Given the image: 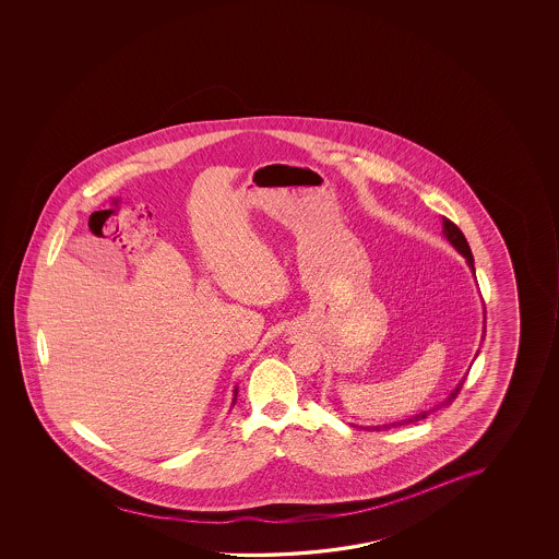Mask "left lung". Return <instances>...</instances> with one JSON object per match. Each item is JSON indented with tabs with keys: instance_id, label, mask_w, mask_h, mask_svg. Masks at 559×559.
I'll return each instance as SVG.
<instances>
[{
	"instance_id": "left-lung-1",
	"label": "left lung",
	"mask_w": 559,
	"mask_h": 559,
	"mask_svg": "<svg viewBox=\"0 0 559 559\" xmlns=\"http://www.w3.org/2000/svg\"><path fill=\"white\" fill-rule=\"evenodd\" d=\"M442 236L449 239L450 246L456 249L460 255L466 259L467 266H469V271H472V275L476 278V266H474V255H472V249L467 246V239L464 238V234L460 231L456 224H452L449 218H442ZM485 337V308H484V333H481V341ZM479 355V350L476 353V357ZM464 380H466V376L457 382L456 388L450 392L449 397L447 400H442L439 405H435L432 409H427V412L415 413L413 417L409 419H402V421L394 423H385V425H376V427H368V429L382 430V429H394V427H402V425H409V423L421 421V419H427V415L430 413L437 412V409H442V407H449L450 403L456 400V395L460 394V390H462V385H464Z\"/></svg>"
}]
</instances>
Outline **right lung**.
I'll return each instance as SVG.
<instances>
[{
	"instance_id": "right-lung-1",
	"label": "right lung",
	"mask_w": 559,
	"mask_h": 559,
	"mask_svg": "<svg viewBox=\"0 0 559 559\" xmlns=\"http://www.w3.org/2000/svg\"><path fill=\"white\" fill-rule=\"evenodd\" d=\"M236 400H238V385H236V388H234V400H231V405H234V403H236Z\"/></svg>"
}]
</instances>
